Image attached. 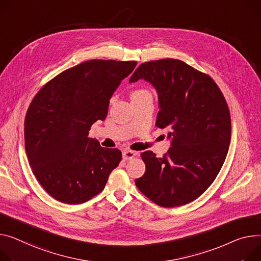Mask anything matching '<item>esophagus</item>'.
I'll return each instance as SVG.
<instances>
[{
    "instance_id": "obj_1",
    "label": "esophagus",
    "mask_w": 261,
    "mask_h": 261,
    "mask_svg": "<svg viewBox=\"0 0 261 261\" xmlns=\"http://www.w3.org/2000/svg\"><path fill=\"white\" fill-rule=\"evenodd\" d=\"M136 155H137V152H134V151H131V150H125V151H123V159H124L125 161L132 160L133 158H135Z\"/></svg>"
}]
</instances>
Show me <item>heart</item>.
I'll return each instance as SVG.
<instances>
[{
	"label": "heart",
	"instance_id": "1",
	"mask_svg": "<svg viewBox=\"0 0 261 261\" xmlns=\"http://www.w3.org/2000/svg\"><path fill=\"white\" fill-rule=\"evenodd\" d=\"M146 95H151L150 92L147 89H137L135 91H133L131 93V98H137V97H142V96H146ZM112 101V100H111Z\"/></svg>",
	"mask_w": 261,
	"mask_h": 261
}]
</instances>
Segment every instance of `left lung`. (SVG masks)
<instances>
[{"mask_svg":"<svg viewBox=\"0 0 261 261\" xmlns=\"http://www.w3.org/2000/svg\"><path fill=\"white\" fill-rule=\"evenodd\" d=\"M149 82L158 92L156 126L168 128L171 147L163 158L141 154L145 174L136 187L156 204L174 207L199 197L215 180L231 141V117L216 83L182 61L140 65L130 83Z\"/></svg>","mask_w":261,"mask_h":261,"instance_id":"1","label":"left lung"}]
</instances>
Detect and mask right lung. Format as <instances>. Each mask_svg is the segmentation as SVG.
<instances>
[{
	"label": "right lung",
	"mask_w": 261,
	"mask_h": 261,
	"mask_svg": "<svg viewBox=\"0 0 261 261\" xmlns=\"http://www.w3.org/2000/svg\"><path fill=\"white\" fill-rule=\"evenodd\" d=\"M136 62L90 60L49 81L25 117V149L33 174L57 200L77 204L105 188L121 161L118 149L100 147L89 130L107 116L112 94Z\"/></svg>",
	"instance_id": "1"
}]
</instances>
